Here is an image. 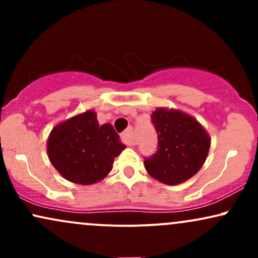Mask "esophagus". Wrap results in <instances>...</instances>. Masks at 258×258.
<instances>
[{
	"label": "esophagus",
	"instance_id": "obj_1",
	"mask_svg": "<svg viewBox=\"0 0 258 258\" xmlns=\"http://www.w3.org/2000/svg\"><path fill=\"white\" fill-rule=\"evenodd\" d=\"M121 138H122V141L125 142L127 146L130 147H133L136 144V139H135V136H133V128L131 126L127 127V130L125 132L121 135Z\"/></svg>",
	"mask_w": 258,
	"mask_h": 258
}]
</instances>
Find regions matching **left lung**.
Listing matches in <instances>:
<instances>
[{"mask_svg": "<svg viewBox=\"0 0 258 258\" xmlns=\"http://www.w3.org/2000/svg\"><path fill=\"white\" fill-rule=\"evenodd\" d=\"M159 149L144 160L147 172L168 185L185 182L200 170L207 158L211 138L190 115L158 108L152 114Z\"/></svg>", "mask_w": 258, "mask_h": 258, "instance_id": "left-lung-1", "label": "left lung"}]
</instances>
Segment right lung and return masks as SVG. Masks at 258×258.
Masks as SVG:
<instances>
[{"mask_svg": "<svg viewBox=\"0 0 258 258\" xmlns=\"http://www.w3.org/2000/svg\"><path fill=\"white\" fill-rule=\"evenodd\" d=\"M125 148L110 123L99 126L93 110L60 122L47 141V153L55 170L65 179L84 185L105 178Z\"/></svg>", "mask_w": 258, "mask_h": 258, "instance_id": "right-lung-1", "label": "right lung"}]
</instances>
